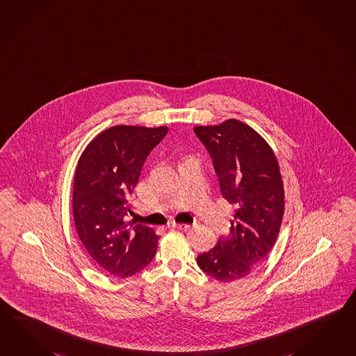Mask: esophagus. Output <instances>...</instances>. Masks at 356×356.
<instances>
[{
    "mask_svg": "<svg viewBox=\"0 0 356 356\" xmlns=\"http://www.w3.org/2000/svg\"><path fill=\"white\" fill-rule=\"evenodd\" d=\"M170 226L171 227H175V229H189L191 227V225H186V223H170Z\"/></svg>",
    "mask_w": 356,
    "mask_h": 356,
    "instance_id": "obj_1",
    "label": "esophagus"
}]
</instances>
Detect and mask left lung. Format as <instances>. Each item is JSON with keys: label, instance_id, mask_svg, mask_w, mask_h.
I'll return each instance as SVG.
<instances>
[{"label": "left lung", "instance_id": "8db88e82", "mask_svg": "<svg viewBox=\"0 0 356 356\" xmlns=\"http://www.w3.org/2000/svg\"><path fill=\"white\" fill-rule=\"evenodd\" d=\"M213 159L223 197L236 206L231 235L220 237L197 266L221 282L245 278L275 245L284 211L275 152L253 127L236 119L194 127Z\"/></svg>", "mask_w": 356, "mask_h": 356}]
</instances>
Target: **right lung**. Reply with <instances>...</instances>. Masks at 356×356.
Returning <instances> with one entry per match:
<instances>
[{
    "instance_id": "1",
    "label": "right lung",
    "mask_w": 356,
    "mask_h": 356,
    "mask_svg": "<svg viewBox=\"0 0 356 356\" xmlns=\"http://www.w3.org/2000/svg\"><path fill=\"white\" fill-rule=\"evenodd\" d=\"M167 127L116 125L88 144L72 189V214L80 240L95 264L118 278L140 272L154 258L159 235L143 225L129 227L143 163L167 134Z\"/></svg>"
}]
</instances>
